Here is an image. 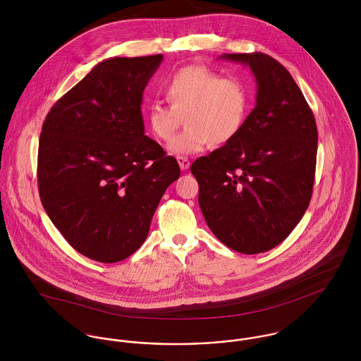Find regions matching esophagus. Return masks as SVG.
Segmentation results:
<instances>
[{
    "mask_svg": "<svg viewBox=\"0 0 361 361\" xmlns=\"http://www.w3.org/2000/svg\"><path fill=\"white\" fill-rule=\"evenodd\" d=\"M176 159H178V164H179L182 171H186L190 166V161L186 157H178Z\"/></svg>",
    "mask_w": 361,
    "mask_h": 361,
    "instance_id": "esophagus-1",
    "label": "esophagus"
}]
</instances>
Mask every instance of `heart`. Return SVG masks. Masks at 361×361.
<instances>
[{
	"instance_id": "1",
	"label": "heart",
	"mask_w": 361,
	"mask_h": 361,
	"mask_svg": "<svg viewBox=\"0 0 361 361\" xmlns=\"http://www.w3.org/2000/svg\"><path fill=\"white\" fill-rule=\"evenodd\" d=\"M164 93L169 105L149 104L145 122L155 139L169 142L180 115L185 114L188 128L168 145L175 155L196 154L212 143L232 142L249 109L245 82L236 76H221L204 65L178 69L165 82Z\"/></svg>"
}]
</instances>
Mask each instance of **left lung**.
Masks as SVG:
<instances>
[{
    "mask_svg": "<svg viewBox=\"0 0 361 361\" xmlns=\"http://www.w3.org/2000/svg\"><path fill=\"white\" fill-rule=\"evenodd\" d=\"M249 65L256 106L239 135L196 159L199 204L211 232L243 255L282 243L303 218L312 195L317 125L292 75L262 52L224 54Z\"/></svg>",
    "mask_w": 361,
    "mask_h": 361,
    "instance_id": "1",
    "label": "left lung"
}]
</instances>
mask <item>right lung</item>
<instances>
[{"mask_svg": "<svg viewBox=\"0 0 361 361\" xmlns=\"http://www.w3.org/2000/svg\"><path fill=\"white\" fill-rule=\"evenodd\" d=\"M162 55L97 63L52 105L42 128L37 182L55 228L80 255L118 262L146 240L180 169L145 135L143 92Z\"/></svg>", "mask_w": 361, "mask_h": 361, "instance_id": "1", "label": "right lung"}]
</instances>
